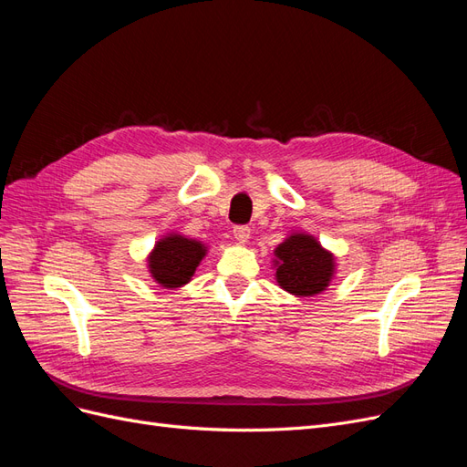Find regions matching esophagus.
Segmentation results:
<instances>
[{
  "mask_svg": "<svg viewBox=\"0 0 467 467\" xmlns=\"http://www.w3.org/2000/svg\"><path fill=\"white\" fill-rule=\"evenodd\" d=\"M234 237H235V242L245 244V242H249L251 230L247 228V225H235V228H234Z\"/></svg>",
  "mask_w": 467,
  "mask_h": 467,
  "instance_id": "obj_1",
  "label": "esophagus"
}]
</instances>
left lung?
<instances>
[{
  "label": "left lung",
  "mask_w": 467,
  "mask_h": 467,
  "mask_svg": "<svg viewBox=\"0 0 467 467\" xmlns=\"http://www.w3.org/2000/svg\"><path fill=\"white\" fill-rule=\"evenodd\" d=\"M273 265L278 286L298 298L327 290L337 268L333 253L306 232H292L275 249Z\"/></svg>",
  "instance_id": "1"
}]
</instances>
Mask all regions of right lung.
<instances>
[{
	"instance_id": "obj_1",
	"label": "right lung",
	"mask_w": 467,
	"mask_h": 467,
	"mask_svg": "<svg viewBox=\"0 0 467 467\" xmlns=\"http://www.w3.org/2000/svg\"><path fill=\"white\" fill-rule=\"evenodd\" d=\"M208 247L181 234H167L148 255V271L163 288H181L191 282L196 266L206 257Z\"/></svg>"
}]
</instances>
